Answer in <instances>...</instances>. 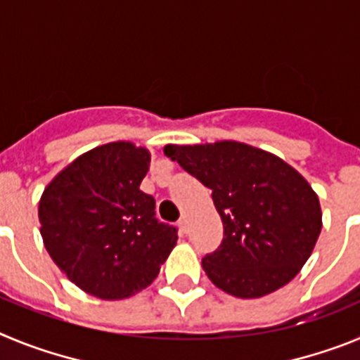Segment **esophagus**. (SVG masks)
Masks as SVG:
<instances>
[{"label":"esophagus","instance_id":"1","mask_svg":"<svg viewBox=\"0 0 360 360\" xmlns=\"http://www.w3.org/2000/svg\"><path fill=\"white\" fill-rule=\"evenodd\" d=\"M178 227H180V231L186 234V232H187V218H186V216H182V218L178 219Z\"/></svg>","mask_w":360,"mask_h":360}]
</instances>
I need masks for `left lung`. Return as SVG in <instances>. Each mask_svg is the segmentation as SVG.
I'll return each mask as SVG.
<instances>
[{
    "instance_id": "obj_1",
    "label": "left lung",
    "mask_w": 360,
    "mask_h": 360,
    "mask_svg": "<svg viewBox=\"0 0 360 360\" xmlns=\"http://www.w3.org/2000/svg\"><path fill=\"white\" fill-rule=\"evenodd\" d=\"M212 191L224 240L202 266L216 287L256 299L285 287L307 263L323 227L319 198L297 171L234 141L164 148Z\"/></svg>"
}]
</instances>
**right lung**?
<instances>
[{
	"label": "right lung",
	"instance_id": "obj_1",
	"mask_svg": "<svg viewBox=\"0 0 360 360\" xmlns=\"http://www.w3.org/2000/svg\"><path fill=\"white\" fill-rule=\"evenodd\" d=\"M151 153L110 142L68 164L39 200L50 257L86 294L115 301L149 287L176 245V229L155 218L141 191Z\"/></svg>",
	"mask_w": 360,
	"mask_h": 360
}]
</instances>
